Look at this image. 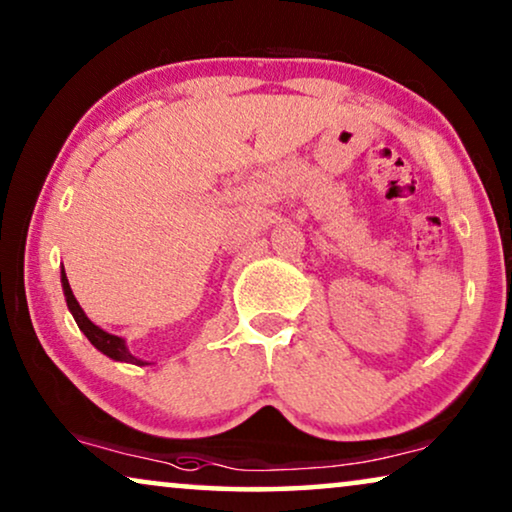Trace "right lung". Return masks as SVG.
I'll use <instances>...</instances> for the list:
<instances>
[{"label": "right lung", "instance_id": "1", "mask_svg": "<svg viewBox=\"0 0 512 512\" xmlns=\"http://www.w3.org/2000/svg\"><path fill=\"white\" fill-rule=\"evenodd\" d=\"M60 282H62V291H65L69 312H72L76 326H79L81 331H83V335H86V338L90 340V345H93L95 349H100L102 354H107L109 359H114V361H125V363H135V366H146V361L137 359V356H132L128 352V347H125V340L123 338H118V335H111L107 331H102L100 326H95L93 321L86 317V312L81 310L79 300L74 298L72 286H69V279L65 275V268H62V272H60Z\"/></svg>", "mask_w": 512, "mask_h": 512}]
</instances>
